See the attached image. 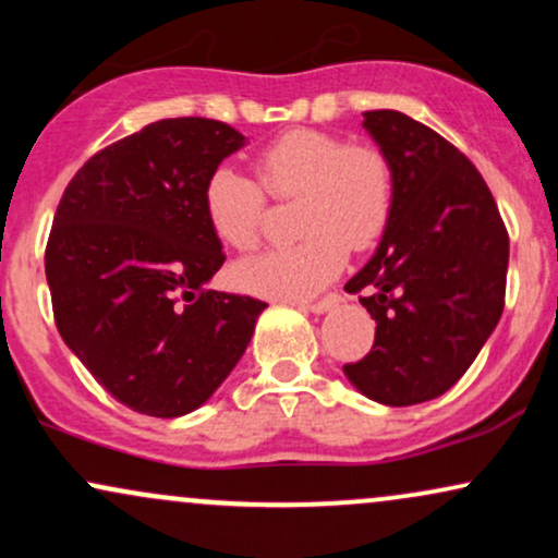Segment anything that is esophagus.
I'll list each match as a JSON object with an SVG mask.
<instances>
[{"label":"esophagus","instance_id":"obj_1","mask_svg":"<svg viewBox=\"0 0 558 558\" xmlns=\"http://www.w3.org/2000/svg\"><path fill=\"white\" fill-rule=\"evenodd\" d=\"M338 301H341V293L330 291V293H325V296L319 299V301H310V304H301V310L315 312V315H325V312L332 310V306H338Z\"/></svg>","mask_w":558,"mask_h":558}]
</instances>
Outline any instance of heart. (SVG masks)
<instances>
[{
    "label": "heart",
    "mask_w": 558,
    "mask_h": 558,
    "mask_svg": "<svg viewBox=\"0 0 558 558\" xmlns=\"http://www.w3.org/2000/svg\"><path fill=\"white\" fill-rule=\"evenodd\" d=\"M259 183L217 168L204 183V217L226 246H257L267 196L296 198V230L304 239L239 262L233 283L257 296L301 301L343 270L349 246L362 252L380 239L393 207V172L373 144H349L328 131L296 128L272 138L254 157Z\"/></svg>",
    "instance_id": "1"
}]
</instances>
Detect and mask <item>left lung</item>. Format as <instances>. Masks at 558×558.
Returning a JSON list of instances; mask_svg holds the SVG:
<instances>
[{
    "instance_id": "left-lung-1",
    "label": "left lung",
    "mask_w": 558,
    "mask_h": 558,
    "mask_svg": "<svg viewBox=\"0 0 558 558\" xmlns=\"http://www.w3.org/2000/svg\"><path fill=\"white\" fill-rule=\"evenodd\" d=\"M393 172L380 246L345 283L375 319L351 386L386 407L438 399L462 377L504 312L509 233L475 165L396 110L364 112Z\"/></svg>"
}]
</instances>
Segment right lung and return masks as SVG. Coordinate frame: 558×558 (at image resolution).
<instances>
[{
	"label": "right lung",
	"instance_id": "obj_1",
	"mask_svg": "<svg viewBox=\"0 0 558 558\" xmlns=\"http://www.w3.org/2000/svg\"><path fill=\"white\" fill-rule=\"evenodd\" d=\"M243 144L220 120H157L96 151L60 198L44 257L57 330L138 414L202 407L267 306L207 288L226 254L204 217V183Z\"/></svg>",
	"mask_w": 558,
	"mask_h": 558
}]
</instances>
